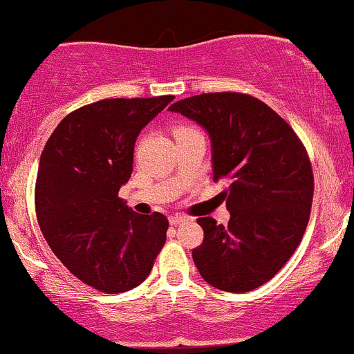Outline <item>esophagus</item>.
Masks as SVG:
<instances>
[{
	"label": "esophagus",
	"instance_id": "obj_1",
	"mask_svg": "<svg viewBox=\"0 0 354 354\" xmlns=\"http://www.w3.org/2000/svg\"><path fill=\"white\" fill-rule=\"evenodd\" d=\"M185 221H187V217H185L183 214H173V216H169V223L173 224V226L185 223Z\"/></svg>",
	"mask_w": 354,
	"mask_h": 354
}]
</instances>
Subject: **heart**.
Here are the masks:
<instances>
[{"instance_id":"obj_1","label":"heart","mask_w":354,"mask_h":354,"mask_svg":"<svg viewBox=\"0 0 354 354\" xmlns=\"http://www.w3.org/2000/svg\"><path fill=\"white\" fill-rule=\"evenodd\" d=\"M180 130H187V128H180Z\"/></svg>"}]
</instances>
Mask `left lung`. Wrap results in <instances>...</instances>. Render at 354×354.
Returning <instances> with one entry per match:
<instances>
[{
  "label": "left lung",
  "instance_id": "8db88e82",
  "mask_svg": "<svg viewBox=\"0 0 354 354\" xmlns=\"http://www.w3.org/2000/svg\"><path fill=\"white\" fill-rule=\"evenodd\" d=\"M197 121L212 144V180L231 212L227 226L200 217L192 257L210 286L248 292L291 259L310 219L313 173L291 127L266 102L240 92H209L169 108Z\"/></svg>",
  "mask_w": 354,
  "mask_h": 354
}]
</instances>
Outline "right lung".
<instances>
[{"label":"right lung","instance_id":"add662e5","mask_svg":"<svg viewBox=\"0 0 354 354\" xmlns=\"http://www.w3.org/2000/svg\"><path fill=\"white\" fill-rule=\"evenodd\" d=\"M174 95L102 99L70 113L41 154L35 214L53 253L82 283L108 295L151 274L166 243V216L137 214L120 197L142 128Z\"/></svg>","mask_w":354,"mask_h":354}]
</instances>
